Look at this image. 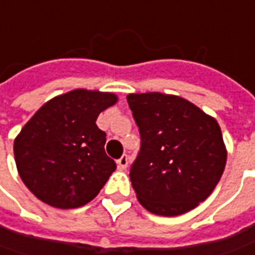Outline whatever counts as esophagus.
<instances>
[{"instance_id":"1","label":"esophagus","mask_w":255,"mask_h":255,"mask_svg":"<svg viewBox=\"0 0 255 255\" xmlns=\"http://www.w3.org/2000/svg\"><path fill=\"white\" fill-rule=\"evenodd\" d=\"M117 165H118V170H121V171L127 168V167H128V157L126 155V154H124V155H123V157H121L120 160L117 161Z\"/></svg>"}]
</instances>
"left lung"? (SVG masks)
I'll use <instances>...</instances> for the list:
<instances>
[{"instance_id":"left-lung-1","label":"left lung","mask_w":255,"mask_h":255,"mask_svg":"<svg viewBox=\"0 0 255 255\" xmlns=\"http://www.w3.org/2000/svg\"><path fill=\"white\" fill-rule=\"evenodd\" d=\"M127 101L141 135L129 170L139 204L164 217L195 208L214 191L227 162L217 120L178 95L128 94Z\"/></svg>"}]
</instances>
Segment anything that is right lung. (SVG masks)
Masks as SVG:
<instances>
[{"label": "right lung", "mask_w": 255, "mask_h": 255, "mask_svg": "<svg viewBox=\"0 0 255 255\" xmlns=\"http://www.w3.org/2000/svg\"><path fill=\"white\" fill-rule=\"evenodd\" d=\"M118 101L114 93L77 88L47 101L14 139L22 183L42 203L68 210L94 200L117 165L95 121Z\"/></svg>", "instance_id": "add662e5"}]
</instances>
